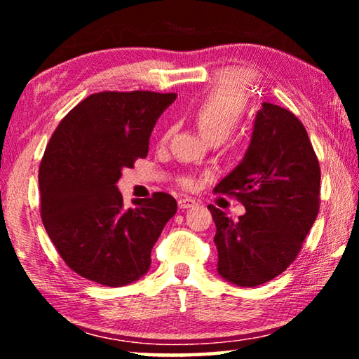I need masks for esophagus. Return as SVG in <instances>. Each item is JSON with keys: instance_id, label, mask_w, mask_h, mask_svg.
Instances as JSON below:
<instances>
[{"instance_id": "1", "label": "esophagus", "mask_w": 359, "mask_h": 359, "mask_svg": "<svg viewBox=\"0 0 359 359\" xmlns=\"http://www.w3.org/2000/svg\"><path fill=\"white\" fill-rule=\"evenodd\" d=\"M196 204H198V203L194 201V199H191V198H182V199H179V208H180L182 210L194 208V205H196Z\"/></svg>"}]
</instances>
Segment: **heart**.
<instances>
[{"label": "heart", "instance_id": "heart-1", "mask_svg": "<svg viewBox=\"0 0 359 359\" xmlns=\"http://www.w3.org/2000/svg\"><path fill=\"white\" fill-rule=\"evenodd\" d=\"M247 109V95L242 77L234 72H226L205 90L191 107V117L198 128L212 141H223L234 133L244 118ZM171 130L166 131L168 139ZM184 188L194 187L191 175L180 179Z\"/></svg>", "mask_w": 359, "mask_h": 359}]
</instances>
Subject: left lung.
Listing matches in <instances>:
<instances>
[{
  "instance_id": "8db88e82",
  "label": "left lung",
  "mask_w": 359,
  "mask_h": 359,
  "mask_svg": "<svg viewBox=\"0 0 359 359\" xmlns=\"http://www.w3.org/2000/svg\"><path fill=\"white\" fill-rule=\"evenodd\" d=\"M245 205L231 220L209 205L217 233L218 274L238 287H258L287 269L320 209V165L301 120L263 102L241 165L214 188Z\"/></svg>"
}]
</instances>
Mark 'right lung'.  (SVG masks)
Listing matches in <instances>:
<instances>
[{
  "instance_id": "1",
  "label": "right lung",
  "mask_w": 359,
  "mask_h": 359,
  "mask_svg": "<svg viewBox=\"0 0 359 359\" xmlns=\"http://www.w3.org/2000/svg\"><path fill=\"white\" fill-rule=\"evenodd\" d=\"M175 93L101 92L65 115L39 166L41 217L63 261L106 287L142 277L163 228L177 212L158 191L123 208L121 169L149 154V137Z\"/></svg>"
}]
</instances>
